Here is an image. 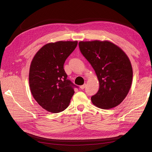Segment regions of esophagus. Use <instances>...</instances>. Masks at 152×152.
I'll use <instances>...</instances> for the list:
<instances>
[{"instance_id":"esophagus-1","label":"esophagus","mask_w":152,"mask_h":152,"mask_svg":"<svg viewBox=\"0 0 152 152\" xmlns=\"http://www.w3.org/2000/svg\"><path fill=\"white\" fill-rule=\"evenodd\" d=\"M86 84H84V85L80 86V89H84L85 88V87H86Z\"/></svg>"}]
</instances>
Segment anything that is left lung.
I'll use <instances>...</instances> for the list:
<instances>
[{
    "label": "left lung",
    "instance_id": "1",
    "mask_svg": "<svg viewBox=\"0 0 152 152\" xmlns=\"http://www.w3.org/2000/svg\"><path fill=\"white\" fill-rule=\"evenodd\" d=\"M79 46L99 82V91L92 96V102L102 109L117 107L126 97L132 84V69L127 55L108 41H81Z\"/></svg>",
    "mask_w": 152,
    "mask_h": 152
}]
</instances>
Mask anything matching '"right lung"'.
Returning <instances> with one entry per match:
<instances>
[{
	"instance_id": "right-lung-1",
	"label": "right lung",
	"mask_w": 152,
	"mask_h": 152,
	"mask_svg": "<svg viewBox=\"0 0 152 152\" xmlns=\"http://www.w3.org/2000/svg\"><path fill=\"white\" fill-rule=\"evenodd\" d=\"M77 41L49 43L36 53L31 63L29 84L36 102L51 113L65 110L78 86L67 79L64 70L66 58L75 50Z\"/></svg>"
}]
</instances>
